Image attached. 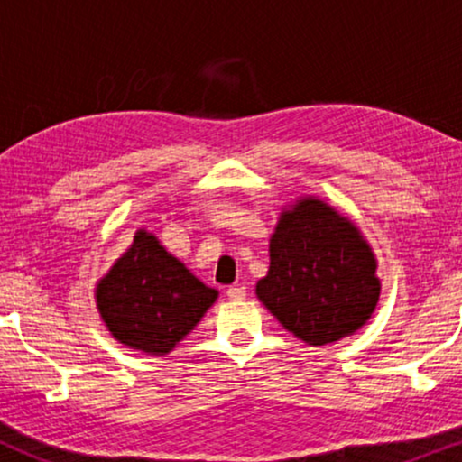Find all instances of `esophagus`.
<instances>
[{
	"label": "esophagus",
	"instance_id": "1",
	"mask_svg": "<svg viewBox=\"0 0 462 462\" xmlns=\"http://www.w3.org/2000/svg\"><path fill=\"white\" fill-rule=\"evenodd\" d=\"M226 295H227V300H230V301H241V300H245L247 291H245V286L236 284V286H230Z\"/></svg>",
	"mask_w": 462,
	"mask_h": 462
}]
</instances>
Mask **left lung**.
<instances>
[{"label": "left lung", "instance_id": "1", "mask_svg": "<svg viewBox=\"0 0 462 462\" xmlns=\"http://www.w3.org/2000/svg\"><path fill=\"white\" fill-rule=\"evenodd\" d=\"M375 269L374 249L356 224L306 195L278 217L256 298L306 346H330L374 315L383 289Z\"/></svg>", "mask_w": 462, "mask_h": 462}]
</instances>
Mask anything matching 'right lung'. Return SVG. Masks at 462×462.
<instances>
[{
  "mask_svg": "<svg viewBox=\"0 0 462 462\" xmlns=\"http://www.w3.org/2000/svg\"><path fill=\"white\" fill-rule=\"evenodd\" d=\"M219 291L167 252L145 227L95 286L99 317L115 341L164 356L193 330Z\"/></svg>",
  "mask_w": 462,
  "mask_h": 462,
  "instance_id": "obj_1",
  "label": "right lung"
}]
</instances>
